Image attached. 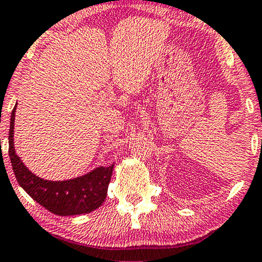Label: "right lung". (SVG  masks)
Here are the masks:
<instances>
[{
	"mask_svg": "<svg viewBox=\"0 0 262 262\" xmlns=\"http://www.w3.org/2000/svg\"><path fill=\"white\" fill-rule=\"evenodd\" d=\"M17 105L11 113L9 125V159L18 183L28 194L50 212L58 216H77L99 209L106 199L113 165L99 166L80 177L67 181H49L24 165L14 147V119Z\"/></svg>",
	"mask_w": 262,
	"mask_h": 262,
	"instance_id": "add662e5",
	"label": "right lung"
}]
</instances>
